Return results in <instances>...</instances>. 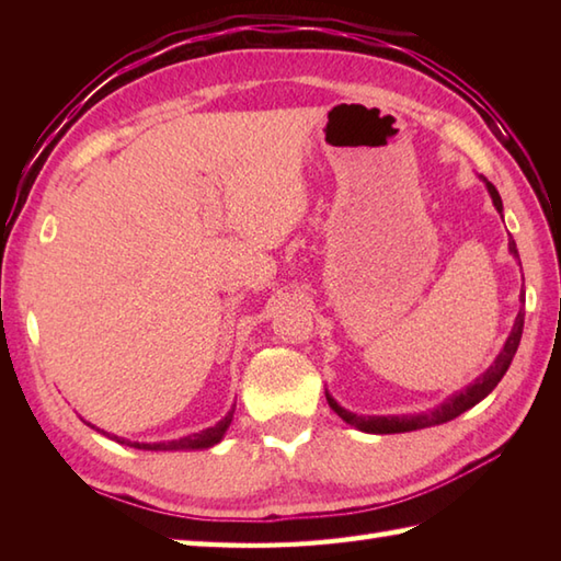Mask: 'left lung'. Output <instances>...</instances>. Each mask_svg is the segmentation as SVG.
<instances>
[{"label": "left lung", "instance_id": "obj_1", "mask_svg": "<svg viewBox=\"0 0 561 561\" xmlns=\"http://www.w3.org/2000/svg\"><path fill=\"white\" fill-rule=\"evenodd\" d=\"M482 181L486 183V190H490L496 211L502 214L504 205H502V197H499V193H496V187L490 181H486V178H482ZM508 250L514 253V257H518V248H516L514 238H508ZM520 299H523V296H520ZM523 318H526V311L520 308L518 316H516L514 330H511L504 350L499 352L494 364L486 368V371L478 380H474V383H470L465 390L456 392V396H450L446 402H440L438 408H434V410L420 412V414H400V416H396V414H392V416H364V414H354V412H347L344 408H340V404L330 398V392H325V398L330 402V408L335 410L344 422L356 426L359 432H366V434H402V432H416V428L446 424L450 420H456V416H460L462 412H468L470 408H474V404H478L480 400H484L496 388L499 380L504 378L511 362H514L518 344H520Z\"/></svg>", "mask_w": 561, "mask_h": 561}]
</instances>
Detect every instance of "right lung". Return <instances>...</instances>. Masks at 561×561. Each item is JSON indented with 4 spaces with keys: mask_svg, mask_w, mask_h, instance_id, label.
I'll return each instance as SVG.
<instances>
[{
    "mask_svg": "<svg viewBox=\"0 0 561 561\" xmlns=\"http://www.w3.org/2000/svg\"><path fill=\"white\" fill-rule=\"evenodd\" d=\"M233 412H236V404L229 410V414L224 416L221 422H217L214 426L205 428V432L199 434H190V436H183V438H175V440H161V444H139V440H127V438H121L115 434H108L103 432V428H96V432H101L103 436H108L113 440H117V444H125V446H133V448H139V450H197V448H209L214 444H219V440L224 438L226 428H229L231 420H233ZM89 424V422H87ZM91 426V424H89Z\"/></svg>",
    "mask_w": 561,
    "mask_h": 561,
    "instance_id": "right-lung-1",
    "label": "right lung"
}]
</instances>
